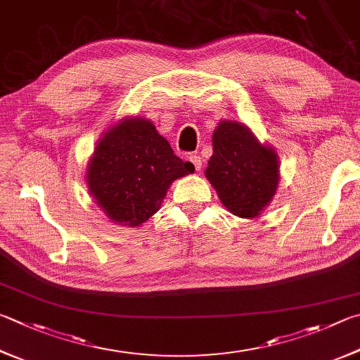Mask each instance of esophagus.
Returning <instances> with one entry per match:
<instances>
[{
  "mask_svg": "<svg viewBox=\"0 0 360 360\" xmlns=\"http://www.w3.org/2000/svg\"><path fill=\"white\" fill-rule=\"evenodd\" d=\"M188 160H191V163H192V165L195 167V169H197V172H200L201 167H202V162H201V158H200V155H197V154H195V155H191V158H188Z\"/></svg>",
  "mask_w": 360,
  "mask_h": 360,
  "instance_id": "esophagus-1",
  "label": "esophagus"
}]
</instances>
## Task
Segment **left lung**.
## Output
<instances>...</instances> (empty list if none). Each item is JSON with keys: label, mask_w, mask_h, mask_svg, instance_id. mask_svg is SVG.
<instances>
[{"label": "left lung", "mask_w": 360, "mask_h": 360, "mask_svg": "<svg viewBox=\"0 0 360 360\" xmlns=\"http://www.w3.org/2000/svg\"><path fill=\"white\" fill-rule=\"evenodd\" d=\"M206 179L228 211L255 219L269 206L280 182L278 154L243 122L220 121L212 134Z\"/></svg>", "instance_id": "1"}]
</instances>
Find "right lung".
Masks as SVG:
<instances>
[{
  "mask_svg": "<svg viewBox=\"0 0 360 360\" xmlns=\"http://www.w3.org/2000/svg\"><path fill=\"white\" fill-rule=\"evenodd\" d=\"M193 172L151 121L126 116L102 134L84 178L91 197L113 224L136 228L159 211L173 181Z\"/></svg>",
  "mask_w": 360,
  "mask_h": 360,
  "instance_id": "1",
  "label": "right lung"
}]
</instances>
